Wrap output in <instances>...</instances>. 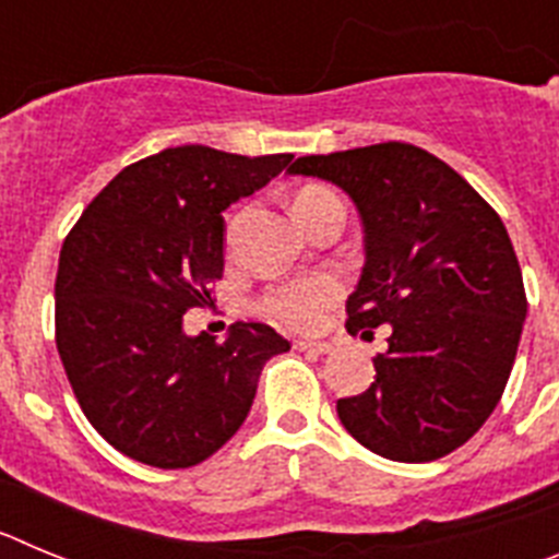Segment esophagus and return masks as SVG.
Listing matches in <instances>:
<instances>
[{
	"label": "esophagus",
	"instance_id": "1",
	"mask_svg": "<svg viewBox=\"0 0 559 559\" xmlns=\"http://www.w3.org/2000/svg\"><path fill=\"white\" fill-rule=\"evenodd\" d=\"M296 349H302V353H310V355H330L333 353V344H328V341L302 338V341H296Z\"/></svg>",
	"mask_w": 559,
	"mask_h": 559
}]
</instances>
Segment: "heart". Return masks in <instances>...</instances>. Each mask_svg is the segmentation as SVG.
Returning <instances> with one entry per match:
<instances>
[{"instance_id":"1","label":"heart","mask_w":559,"mask_h":559,"mask_svg":"<svg viewBox=\"0 0 559 559\" xmlns=\"http://www.w3.org/2000/svg\"><path fill=\"white\" fill-rule=\"evenodd\" d=\"M319 192L328 190H305L302 195H319ZM335 296H338V285L330 276H302L271 290L263 299V310L285 328L310 330L322 322Z\"/></svg>"}]
</instances>
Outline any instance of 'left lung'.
Instances as JSON below:
<instances>
[{
    "label": "left lung",
    "mask_w": 559,
    "mask_h": 559,
    "mask_svg": "<svg viewBox=\"0 0 559 559\" xmlns=\"http://www.w3.org/2000/svg\"><path fill=\"white\" fill-rule=\"evenodd\" d=\"M288 173L330 181L358 212L367 260L349 333L392 328L372 386L335 403L341 426L394 462L456 451L498 406L526 322L507 226L453 167L403 142L302 156Z\"/></svg>",
    "instance_id": "obj_1"
}]
</instances>
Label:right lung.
Wrapping results in <instances>:
<instances>
[{"instance_id":"add662e5","label":"right lung","mask_w":559,"mask_h":559,"mask_svg":"<svg viewBox=\"0 0 559 559\" xmlns=\"http://www.w3.org/2000/svg\"><path fill=\"white\" fill-rule=\"evenodd\" d=\"M290 159L165 147L117 173L63 240L58 353L88 423L126 456L162 471L210 459L249 417L265 360L290 349L260 322H235L224 344L185 330L224 274L226 206Z\"/></svg>"}]
</instances>
